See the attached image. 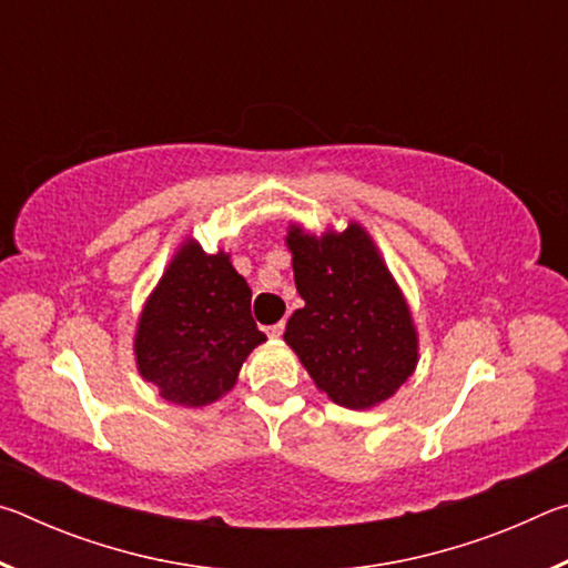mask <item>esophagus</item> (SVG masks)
<instances>
[{
    "label": "esophagus",
    "mask_w": 568,
    "mask_h": 568,
    "mask_svg": "<svg viewBox=\"0 0 568 568\" xmlns=\"http://www.w3.org/2000/svg\"><path fill=\"white\" fill-rule=\"evenodd\" d=\"M283 331H285V323H275V325H271V328H267V335H271V338H281Z\"/></svg>",
    "instance_id": "1"
}]
</instances>
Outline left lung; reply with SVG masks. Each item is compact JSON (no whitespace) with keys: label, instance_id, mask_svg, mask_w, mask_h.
<instances>
[{"label":"left lung","instance_id":"left-lung-1","mask_svg":"<svg viewBox=\"0 0 568 568\" xmlns=\"http://www.w3.org/2000/svg\"><path fill=\"white\" fill-rule=\"evenodd\" d=\"M285 243L305 301L285 325V343L338 406L388 400L416 371L418 333L373 237L358 223L323 235L291 225Z\"/></svg>","mask_w":568,"mask_h":568}]
</instances>
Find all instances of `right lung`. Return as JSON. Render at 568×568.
<instances>
[{
  "label": "right lung",
  "instance_id": "obj_1",
  "mask_svg": "<svg viewBox=\"0 0 568 568\" xmlns=\"http://www.w3.org/2000/svg\"><path fill=\"white\" fill-rule=\"evenodd\" d=\"M253 291L230 255L187 237L142 307L134 333L140 376L175 406H207L235 386L265 341L250 313Z\"/></svg>",
  "mask_w": 568,
  "mask_h": 568
}]
</instances>
